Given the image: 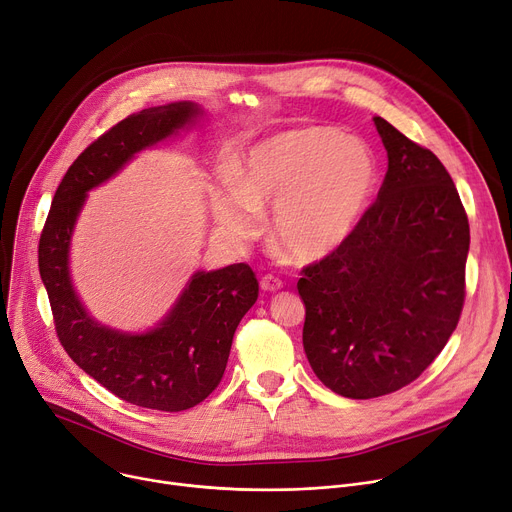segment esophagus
I'll return each mask as SVG.
<instances>
[{"label":"esophagus","instance_id":"34e87169","mask_svg":"<svg viewBox=\"0 0 512 512\" xmlns=\"http://www.w3.org/2000/svg\"><path fill=\"white\" fill-rule=\"evenodd\" d=\"M259 286H261V290H265V292H278V290L284 288V282H282L280 278H276V276H263L261 282H259Z\"/></svg>","mask_w":512,"mask_h":512}]
</instances>
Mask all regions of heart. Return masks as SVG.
Segmentation results:
<instances>
[{
  "label": "heart",
  "instance_id": "1",
  "mask_svg": "<svg viewBox=\"0 0 512 512\" xmlns=\"http://www.w3.org/2000/svg\"><path fill=\"white\" fill-rule=\"evenodd\" d=\"M377 185L379 160L364 140L302 127L249 148L212 191V214L224 234L247 241L261 226V208L271 206L269 234L313 263L350 241Z\"/></svg>",
  "mask_w": 512,
  "mask_h": 512
}]
</instances>
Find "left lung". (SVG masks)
<instances>
[{"label":"left lung","instance_id":"left-lung-1","mask_svg":"<svg viewBox=\"0 0 512 512\" xmlns=\"http://www.w3.org/2000/svg\"><path fill=\"white\" fill-rule=\"evenodd\" d=\"M389 166L350 241L302 269V346L319 381L372 399L416 381L465 300L469 222L447 168L374 117Z\"/></svg>","mask_w":512,"mask_h":512}]
</instances>
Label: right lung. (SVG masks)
<instances>
[{
    "mask_svg": "<svg viewBox=\"0 0 512 512\" xmlns=\"http://www.w3.org/2000/svg\"><path fill=\"white\" fill-rule=\"evenodd\" d=\"M206 117L177 100L133 113L90 144L61 179L39 241V271L63 350L102 387L127 403L183 412L222 381L234 331L255 304L259 282L247 263L195 271L154 329L131 333L98 323L82 304L70 271V245L88 191L160 142Z\"/></svg>",
    "mask_w": 512,
    "mask_h": 512,
    "instance_id": "1",
    "label": "right lung"
}]
</instances>
